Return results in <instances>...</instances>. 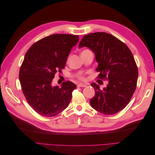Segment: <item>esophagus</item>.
<instances>
[{
    "instance_id": "obj_1",
    "label": "esophagus",
    "mask_w": 155,
    "mask_h": 155,
    "mask_svg": "<svg viewBox=\"0 0 155 155\" xmlns=\"http://www.w3.org/2000/svg\"><path fill=\"white\" fill-rule=\"evenodd\" d=\"M86 86H87V85H85V84H83V83H79L78 85V87H85Z\"/></svg>"
}]
</instances>
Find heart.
<instances>
[{
    "instance_id": "1",
    "label": "heart",
    "mask_w": 155,
    "mask_h": 155,
    "mask_svg": "<svg viewBox=\"0 0 155 155\" xmlns=\"http://www.w3.org/2000/svg\"><path fill=\"white\" fill-rule=\"evenodd\" d=\"M84 51H85V50H84Z\"/></svg>"
}]
</instances>
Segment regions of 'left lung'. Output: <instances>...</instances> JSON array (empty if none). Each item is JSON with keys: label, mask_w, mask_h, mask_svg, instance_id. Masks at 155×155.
I'll use <instances>...</instances> for the list:
<instances>
[{"label": "left lung", "mask_w": 155, "mask_h": 155, "mask_svg": "<svg viewBox=\"0 0 155 155\" xmlns=\"http://www.w3.org/2000/svg\"><path fill=\"white\" fill-rule=\"evenodd\" d=\"M85 46L95 54L98 76L109 82L103 89L91 84L95 95L90 100L91 105L101 114H114L129 104L137 87L138 72L132 52L120 40L105 32L84 36L79 48Z\"/></svg>", "instance_id": "obj_1"}]
</instances>
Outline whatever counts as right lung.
Instances as JSON below:
<instances>
[{
  "label": "right lung",
  "instance_id": "add662e5",
  "mask_svg": "<svg viewBox=\"0 0 155 155\" xmlns=\"http://www.w3.org/2000/svg\"><path fill=\"white\" fill-rule=\"evenodd\" d=\"M78 41V35L54 34L36 42L26 52L19 80L28 103L40 115L56 116L69 105L76 85L69 81L61 87L51 83L55 74L64 68L70 50Z\"/></svg>",
  "mask_w": 155,
  "mask_h": 155
}]
</instances>
